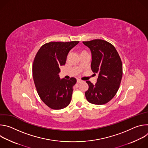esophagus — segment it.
<instances>
[{"instance_id": "obj_1", "label": "esophagus", "mask_w": 148, "mask_h": 148, "mask_svg": "<svg viewBox=\"0 0 148 148\" xmlns=\"http://www.w3.org/2000/svg\"><path fill=\"white\" fill-rule=\"evenodd\" d=\"M77 82H78V83H80V82H81L82 81L81 79H77Z\"/></svg>"}]
</instances>
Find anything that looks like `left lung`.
Returning a JSON list of instances; mask_svg holds the SVG:
<instances>
[{
    "label": "left lung",
    "mask_w": 148,
    "mask_h": 148,
    "mask_svg": "<svg viewBox=\"0 0 148 148\" xmlns=\"http://www.w3.org/2000/svg\"><path fill=\"white\" fill-rule=\"evenodd\" d=\"M91 50V68L98 73L95 84L90 81L88 90L85 92L87 101L93 104L102 105L108 102L116 95L122 77V64L115 47L101 39L82 41Z\"/></svg>",
    "instance_id": "obj_1"
}]
</instances>
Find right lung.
Returning a JSON list of instances; mask_svg holds the SVG:
<instances>
[{"instance_id": "1", "label": "right lung", "mask_w": 148, "mask_h": 148, "mask_svg": "<svg viewBox=\"0 0 148 148\" xmlns=\"http://www.w3.org/2000/svg\"><path fill=\"white\" fill-rule=\"evenodd\" d=\"M78 43L49 42L42 46L35 56L32 69L35 86L41 99L51 109L64 108L71 102L77 79H60L58 74L70 50Z\"/></svg>"}]
</instances>
